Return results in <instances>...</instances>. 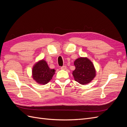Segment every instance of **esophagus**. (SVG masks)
Returning a JSON list of instances; mask_svg holds the SVG:
<instances>
[{
  "label": "esophagus",
  "instance_id": "1",
  "mask_svg": "<svg viewBox=\"0 0 127 127\" xmlns=\"http://www.w3.org/2000/svg\"><path fill=\"white\" fill-rule=\"evenodd\" d=\"M67 69V67L66 66H62L61 67V69H62V70H65V69Z\"/></svg>",
  "mask_w": 127,
  "mask_h": 127
}]
</instances>
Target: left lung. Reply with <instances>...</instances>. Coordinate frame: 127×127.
<instances>
[{
  "label": "left lung",
  "mask_w": 127,
  "mask_h": 127,
  "mask_svg": "<svg viewBox=\"0 0 127 127\" xmlns=\"http://www.w3.org/2000/svg\"><path fill=\"white\" fill-rule=\"evenodd\" d=\"M75 69L72 72L75 81L82 85L90 83L96 75L94 65L87 58L80 57L74 62Z\"/></svg>",
  "instance_id": "1"
}]
</instances>
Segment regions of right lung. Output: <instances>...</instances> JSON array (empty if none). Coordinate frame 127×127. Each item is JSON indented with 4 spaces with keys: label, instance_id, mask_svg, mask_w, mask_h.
<instances>
[{
    "label": "right lung",
    "instance_id": "obj_1",
    "mask_svg": "<svg viewBox=\"0 0 127 127\" xmlns=\"http://www.w3.org/2000/svg\"><path fill=\"white\" fill-rule=\"evenodd\" d=\"M55 73V70L50 69L46 61L42 60L34 66L32 76L36 83L45 85L52 79Z\"/></svg>",
    "mask_w": 127,
    "mask_h": 127
}]
</instances>
